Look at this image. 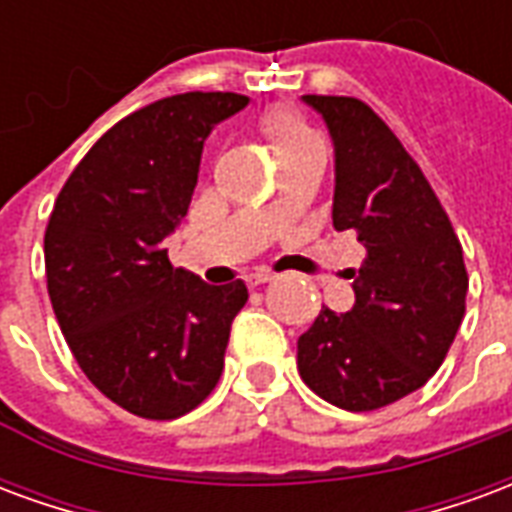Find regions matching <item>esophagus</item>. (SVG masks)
<instances>
[{
    "instance_id": "obj_1",
    "label": "esophagus",
    "mask_w": 512,
    "mask_h": 512,
    "mask_svg": "<svg viewBox=\"0 0 512 512\" xmlns=\"http://www.w3.org/2000/svg\"><path fill=\"white\" fill-rule=\"evenodd\" d=\"M271 279H274L271 271H252V274L246 277V285H249V288H257V285H266Z\"/></svg>"
}]
</instances>
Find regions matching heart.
<instances>
[{"mask_svg": "<svg viewBox=\"0 0 512 512\" xmlns=\"http://www.w3.org/2000/svg\"><path fill=\"white\" fill-rule=\"evenodd\" d=\"M260 131L268 139V145L274 147L277 156H282L290 147L307 142V139H315L310 128L301 123V117L296 112L285 109V106L268 109L266 115L260 117Z\"/></svg>", "mask_w": 512, "mask_h": 512, "instance_id": "heart-1", "label": "heart"}]
</instances>
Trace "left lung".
<instances>
[{
    "label": "left lung",
    "mask_w": 512,
    "mask_h": 512,
    "mask_svg": "<svg viewBox=\"0 0 512 512\" xmlns=\"http://www.w3.org/2000/svg\"><path fill=\"white\" fill-rule=\"evenodd\" d=\"M334 139V230L365 246L356 304L323 307L299 337V373L326 403L373 411L444 362L466 312L463 249L436 191L392 128L359 98L304 95Z\"/></svg>",
    "instance_id": "8db88e82"
}]
</instances>
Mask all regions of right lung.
<instances>
[{"label": "right lung", "mask_w": 512, "mask_h": 512, "mask_svg": "<svg viewBox=\"0 0 512 512\" xmlns=\"http://www.w3.org/2000/svg\"><path fill=\"white\" fill-rule=\"evenodd\" d=\"M246 104L238 93H180L136 109L90 147L49 216L57 323L84 376L136 417H183L222 376L246 285L172 268L164 238L189 211L205 136Z\"/></svg>", "instance_id": "1"}]
</instances>
